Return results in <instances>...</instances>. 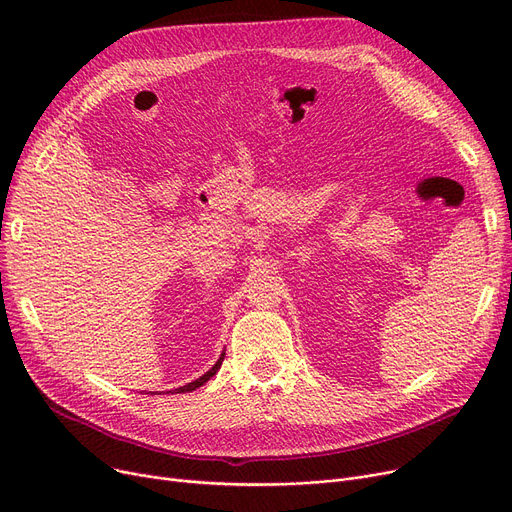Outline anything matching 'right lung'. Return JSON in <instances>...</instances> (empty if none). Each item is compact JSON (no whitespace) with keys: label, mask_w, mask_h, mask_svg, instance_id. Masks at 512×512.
Returning a JSON list of instances; mask_svg holds the SVG:
<instances>
[{"label":"right lung","mask_w":512,"mask_h":512,"mask_svg":"<svg viewBox=\"0 0 512 512\" xmlns=\"http://www.w3.org/2000/svg\"><path fill=\"white\" fill-rule=\"evenodd\" d=\"M222 361H224V355H222V357L218 359V363H215V365H213V367H211V369H209V371H207L205 375H201V378H199V380H195V382H191V384H186V386L178 388L176 392H178V394H180V392H193L195 388L203 386V384H205L207 380H211V378H213V375H215V373H218V369L222 367Z\"/></svg>","instance_id":"obj_1"}]
</instances>
